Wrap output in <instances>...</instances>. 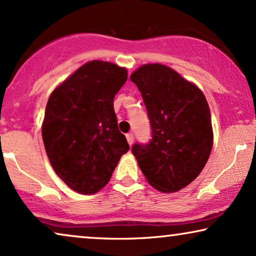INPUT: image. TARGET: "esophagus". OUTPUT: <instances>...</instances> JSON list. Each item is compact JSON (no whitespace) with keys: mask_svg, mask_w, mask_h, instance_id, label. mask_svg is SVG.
Returning a JSON list of instances; mask_svg holds the SVG:
<instances>
[{"mask_svg":"<svg viewBox=\"0 0 256 256\" xmlns=\"http://www.w3.org/2000/svg\"><path fill=\"white\" fill-rule=\"evenodd\" d=\"M126 138H127V141H128V144L132 146V142H134V135L132 134V132H129V134L126 135Z\"/></svg>","mask_w":256,"mask_h":256,"instance_id":"34e87169","label":"esophagus"}]
</instances>
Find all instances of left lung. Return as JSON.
<instances>
[{"label": "left lung", "instance_id": "obj_1", "mask_svg": "<svg viewBox=\"0 0 256 256\" xmlns=\"http://www.w3.org/2000/svg\"><path fill=\"white\" fill-rule=\"evenodd\" d=\"M144 101L152 140L132 146L138 166L154 188L177 192L204 169L213 146L208 100L197 85L169 66L144 64L130 74Z\"/></svg>", "mask_w": 256, "mask_h": 256}]
</instances>
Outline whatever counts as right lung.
I'll return each mask as SVG.
<instances>
[{
  "label": "right lung",
  "mask_w": 256,
  "mask_h": 256,
  "mask_svg": "<svg viewBox=\"0 0 256 256\" xmlns=\"http://www.w3.org/2000/svg\"><path fill=\"white\" fill-rule=\"evenodd\" d=\"M127 78V68L114 62H87L48 96L42 124L45 152L58 177L78 194L106 186L129 150L113 106Z\"/></svg>",
  "instance_id": "1"
}]
</instances>
